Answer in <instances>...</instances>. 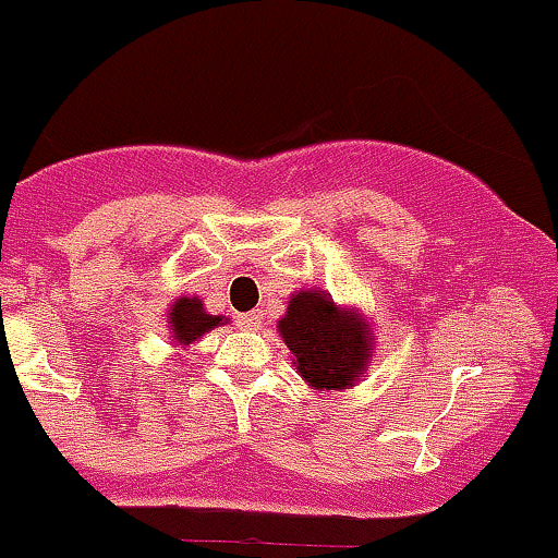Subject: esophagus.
Instances as JSON below:
<instances>
[{
    "label": "esophagus",
    "mask_w": 558,
    "mask_h": 558,
    "mask_svg": "<svg viewBox=\"0 0 558 558\" xmlns=\"http://www.w3.org/2000/svg\"><path fill=\"white\" fill-rule=\"evenodd\" d=\"M240 324L245 329H262L264 324V313L262 311H251V313H242L240 316Z\"/></svg>",
    "instance_id": "obj_1"
}]
</instances>
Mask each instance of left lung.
I'll return each mask as SVG.
<instances>
[{"mask_svg":"<svg viewBox=\"0 0 558 558\" xmlns=\"http://www.w3.org/2000/svg\"><path fill=\"white\" fill-rule=\"evenodd\" d=\"M278 327L296 371L316 389L351 387L371 356L367 324L340 311L322 291L294 294Z\"/></svg>","mask_w":558,"mask_h":558,"instance_id":"8db88e82","label":"left lung"}]
</instances>
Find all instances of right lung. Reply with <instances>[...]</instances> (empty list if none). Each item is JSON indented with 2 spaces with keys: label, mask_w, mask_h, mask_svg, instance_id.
<instances>
[{
  "label": "right lung",
  "mask_w": 558,
  "mask_h": 558,
  "mask_svg": "<svg viewBox=\"0 0 558 558\" xmlns=\"http://www.w3.org/2000/svg\"><path fill=\"white\" fill-rule=\"evenodd\" d=\"M223 322H226L223 316H209L196 296H191V300H187V296L177 300L169 316L171 329H174V340L180 345L193 343V340L202 338L204 332H209V329L218 327V324Z\"/></svg>",
  "instance_id": "add662e5"
}]
</instances>
